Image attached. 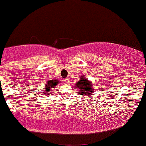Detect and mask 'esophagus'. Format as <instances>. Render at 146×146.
I'll return each mask as SVG.
<instances>
[{
  "label": "esophagus",
  "mask_w": 146,
  "mask_h": 146,
  "mask_svg": "<svg viewBox=\"0 0 146 146\" xmlns=\"http://www.w3.org/2000/svg\"><path fill=\"white\" fill-rule=\"evenodd\" d=\"M64 81H65L66 83H68L69 81H70V80H69V78H66V79H64Z\"/></svg>",
  "instance_id": "1"
}]
</instances>
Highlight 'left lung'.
Instances as JSON below:
<instances>
[{"label": "left lung", "mask_w": 146, "mask_h": 146, "mask_svg": "<svg viewBox=\"0 0 146 146\" xmlns=\"http://www.w3.org/2000/svg\"><path fill=\"white\" fill-rule=\"evenodd\" d=\"M76 85L77 87L78 90L79 91L78 93L85 96V98L87 97L93 93L94 90L92 83L91 81L88 80V79L85 76H81L80 80L76 82Z\"/></svg>", "instance_id": "8db88e82"}]
</instances>
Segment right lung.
<instances>
[{
  "mask_svg": "<svg viewBox=\"0 0 146 146\" xmlns=\"http://www.w3.org/2000/svg\"><path fill=\"white\" fill-rule=\"evenodd\" d=\"M58 83H59V80H51L47 81V85H46L45 90H44L45 91V92H44L43 94H50L49 92H51L50 91H52V88H54Z\"/></svg>",
  "mask_w": 146,
  "mask_h": 146,
  "instance_id": "right-lung-1",
  "label": "right lung"
}]
</instances>
